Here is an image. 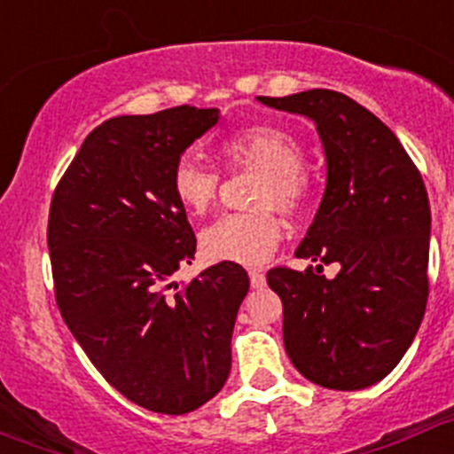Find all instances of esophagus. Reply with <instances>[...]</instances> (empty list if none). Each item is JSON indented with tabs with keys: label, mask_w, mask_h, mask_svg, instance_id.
<instances>
[{
	"label": "esophagus",
	"mask_w": 454,
	"mask_h": 454,
	"mask_svg": "<svg viewBox=\"0 0 454 454\" xmlns=\"http://www.w3.org/2000/svg\"><path fill=\"white\" fill-rule=\"evenodd\" d=\"M249 280H251V286H254V289H262V286L267 285V278H264V273L260 271V269H251Z\"/></svg>",
	"instance_id": "1"
}]
</instances>
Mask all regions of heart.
Returning a JSON list of instances; mask_svg holds the SVG:
<instances>
[{
	"mask_svg": "<svg viewBox=\"0 0 454 454\" xmlns=\"http://www.w3.org/2000/svg\"><path fill=\"white\" fill-rule=\"evenodd\" d=\"M221 154L229 168L255 169L251 214H227L200 231V249L209 260L236 264H260L271 255L282 236V225L271 209L295 214L307 200V176L302 172L304 154L289 132L273 125H254L240 129L221 143ZM221 176L199 154L187 152L172 169V192L190 214L207 212L218 194Z\"/></svg>",
	"mask_w": 454,
	"mask_h": 454,
	"instance_id": "1",
	"label": "heart"
}]
</instances>
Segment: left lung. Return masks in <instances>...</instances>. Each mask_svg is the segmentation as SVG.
I'll return each instance as SVG.
<instances>
[{
  "label": "left lung",
  "mask_w": 454,
  "mask_h": 454,
  "mask_svg": "<svg viewBox=\"0 0 454 454\" xmlns=\"http://www.w3.org/2000/svg\"><path fill=\"white\" fill-rule=\"evenodd\" d=\"M316 123L326 160L320 207L295 249L338 262L335 278L278 267L286 356L309 381L333 390L378 384L415 340L428 300L430 205L421 174L384 123L335 90L255 97Z\"/></svg>",
  "instance_id": "obj_1"
}]
</instances>
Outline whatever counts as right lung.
<instances>
[{
	"label": "right lung",
	"instance_id": "right-lung-1",
	"mask_svg": "<svg viewBox=\"0 0 454 454\" xmlns=\"http://www.w3.org/2000/svg\"><path fill=\"white\" fill-rule=\"evenodd\" d=\"M221 119L181 106L114 116L85 137L57 185L48 249L70 333L123 397L152 412L196 411L225 386L249 276L218 262L183 289L196 238L172 192L183 152Z\"/></svg>",
	"mask_w": 454,
	"mask_h": 454
}]
</instances>
